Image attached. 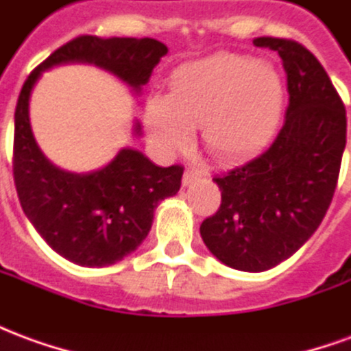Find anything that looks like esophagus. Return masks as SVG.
Wrapping results in <instances>:
<instances>
[{
	"instance_id": "esophagus-1",
	"label": "esophagus",
	"mask_w": 351,
	"mask_h": 351,
	"mask_svg": "<svg viewBox=\"0 0 351 351\" xmlns=\"http://www.w3.org/2000/svg\"><path fill=\"white\" fill-rule=\"evenodd\" d=\"M199 180H203V173L197 171V169H186V173L182 176V184L184 186H193V184H197Z\"/></svg>"
}]
</instances>
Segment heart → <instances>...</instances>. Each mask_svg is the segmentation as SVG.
I'll list each match as a JSON object with an SVG mask.
<instances>
[{
  "label": "heart",
  "mask_w": 351,
  "mask_h": 351,
  "mask_svg": "<svg viewBox=\"0 0 351 351\" xmlns=\"http://www.w3.org/2000/svg\"><path fill=\"white\" fill-rule=\"evenodd\" d=\"M284 99L280 71L246 54L218 52L180 65L171 95H154L146 123L163 152L186 150L201 125L206 150L221 161L250 156L278 122Z\"/></svg>",
  "instance_id": "1"
}]
</instances>
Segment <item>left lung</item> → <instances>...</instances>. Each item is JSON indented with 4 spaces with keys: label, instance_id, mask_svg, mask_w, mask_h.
I'll return each instance as SVG.
<instances>
[{
    "label": "left lung",
    "instance_id": "left-lung-1",
    "mask_svg": "<svg viewBox=\"0 0 351 351\" xmlns=\"http://www.w3.org/2000/svg\"><path fill=\"white\" fill-rule=\"evenodd\" d=\"M254 45L282 58L284 123L263 152L214 176L221 205L199 229L221 263L246 272L269 271L314 235L346 148V108L316 56L291 39L258 37Z\"/></svg>",
    "mask_w": 351,
    "mask_h": 351
}]
</instances>
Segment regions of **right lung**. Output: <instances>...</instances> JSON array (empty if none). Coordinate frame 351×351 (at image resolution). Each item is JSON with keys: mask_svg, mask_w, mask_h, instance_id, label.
<instances>
[{"mask_svg": "<svg viewBox=\"0 0 351 351\" xmlns=\"http://www.w3.org/2000/svg\"><path fill=\"white\" fill-rule=\"evenodd\" d=\"M167 54L163 43L145 37L80 35L54 50L29 73L14 110L12 175L27 220L50 248L82 267H107L135 252L152 228L154 210L180 190L184 167H158L145 154L122 148L105 167L69 173L37 146L29 123V97L43 71L62 64H92L141 93ZM133 133L141 135V123Z\"/></svg>", "mask_w": 351, "mask_h": 351, "instance_id": "obj_1", "label": "right lung"}]
</instances>
